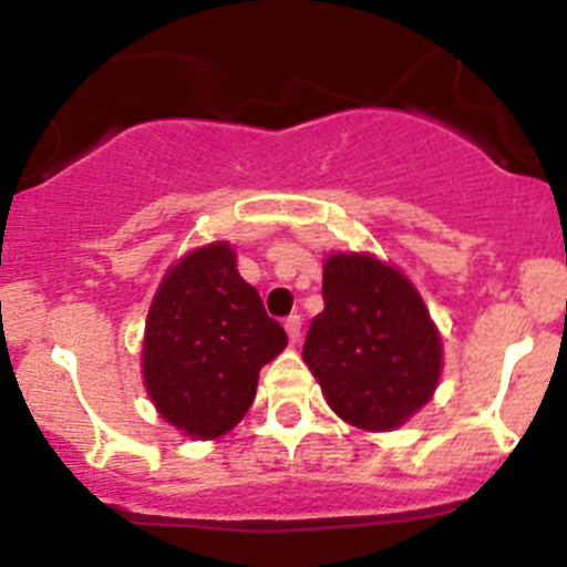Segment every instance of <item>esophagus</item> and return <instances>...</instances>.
<instances>
[{"instance_id":"34e87169","label":"esophagus","mask_w":567,"mask_h":567,"mask_svg":"<svg viewBox=\"0 0 567 567\" xmlns=\"http://www.w3.org/2000/svg\"><path fill=\"white\" fill-rule=\"evenodd\" d=\"M300 317H297V313H291V317H286L284 319V330H286V336H289V341L291 344H297V339H300Z\"/></svg>"}]
</instances>
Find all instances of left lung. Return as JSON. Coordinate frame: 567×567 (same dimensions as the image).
I'll use <instances>...</instances> for the list:
<instances>
[{
  "label": "left lung",
  "mask_w": 567,
  "mask_h": 567,
  "mask_svg": "<svg viewBox=\"0 0 567 567\" xmlns=\"http://www.w3.org/2000/svg\"><path fill=\"white\" fill-rule=\"evenodd\" d=\"M324 311L302 361L330 411L367 433H389L422 411L444 372L441 333L405 272L372 254H330Z\"/></svg>",
  "instance_id": "left-lung-1"
}]
</instances>
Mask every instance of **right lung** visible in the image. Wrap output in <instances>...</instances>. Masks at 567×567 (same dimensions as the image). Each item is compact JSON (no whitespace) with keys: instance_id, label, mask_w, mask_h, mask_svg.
<instances>
[{"instance_id":"1","label":"right lung","mask_w":567,"mask_h":567,"mask_svg":"<svg viewBox=\"0 0 567 567\" xmlns=\"http://www.w3.org/2000/svg\"><path fill=\"white\" fill-rule=\"evenodd\" d=\"M286 347L228 243L167 267L143 336V385L156 413L189 439L215 441L254 405L259 372Z\"/></svg>"}]
</instances>
